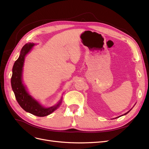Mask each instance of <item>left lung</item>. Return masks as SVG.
Here are the masks:
<instances>
[{
  "instance_id": "obj_1",
  "label": "left lung",
  "mask_w": 149,
  "mask_h": 149,
  "mask_svg": "<svg viewBox=\"0 0 149 149\" xmlns=\"http://www.w3.org/2000/svg\"><path fill=\"white\" fill-rule=\"evenodd\" d=\"M129 112V111H128V112H127V113H125V114H124V115H125V114H127V113H128V112Z\"/></svg>"
}]
</instances>
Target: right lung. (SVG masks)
<instances>
[{"label": "right lung", "instance_id": "obj_1", "mask_svg": "<svg viewBox=\"0 0 149 149\" xmlns=\"http://www.w3.org/2000/svg\"><path fill=\"white\" fill-rule=\"evenodd\" d=\"M33 43H26L22 47L20 55L15 61L12 68V76L11 78V85L14 93L16 100L22 109L26 112L38 117L47 116L56 110L60 106L61 101L56 106L45 108L34 100L26 92L24 84L22 82V72L23 68L24 58L33 46Z\"/></svg>", "mask_w": 149, "mask_h": 149}]
</instances>
